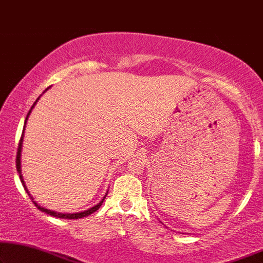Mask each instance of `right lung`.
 I'll return each mask as SVG.
<instances>
[{"mask_svg":"<svg viewBox=\"0 0 263 263\" xmlns=\"http://www.w3.org/2000/svg\"><path fill=\"white\" fill-rule=\"evenodd\" d=\"M50 88V87H49ZM49 88H47V89H49ZM46 89V90H47ZM40 99V96L38 99L35 100V102L33 103V106L31 107V109H29V112L27 113V117H26V120H25V126H26V123H27V119H28V117H29V114H31V112H32V109H33V107L35 106V103L38 102V100ZM25 126H24V132H25ZM24 132H22V135H21V138H20V142H19V146H17V155H16V169H17V173H19V175H20V180H21V182H22V186H24V188L26 190V192H27V194L29 195V198L32 199V201H33V204H34L36 207H38V209L42 211V212H45V213H47V214H50V216H52V217H56V218H62V219H79V218H83V217H87V216H89V214H91V213H94L95 211H98L99 209H100V206L102 205V202H103V200H105V198H106V195L105 197H103V199L101 201L99 202L98 205H95L94 207H91V209H89V210H87V211H84V212H79V213H59V212H54V211H51V210H47V209H45V207H42L40 205H38L36 204V202L33 200V198L31 197V194H29V192H28V190H27V187H26V184H25V181H24V179H22V175H21V149H22V140H24Z\"/></svg>","mask_w":263,"mask_h":263,"instance_id":"add662e5","label":"right lung"}]
</instances>
